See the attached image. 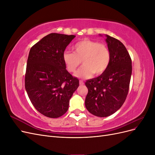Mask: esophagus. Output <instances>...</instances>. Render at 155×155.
Segmentation results:
<instances>
[{
  "label": "esophagus",
  "mask_w": 155,
  "mask_h": 155,
  "mask_svg": "<svg viewBox=\"0 0 155 155\" xmlns=\"http://www.w3.org/2000/svg\"><path fill=\"white\" fill-rule=\"evenodd\" d=\"M79 85H84V82L82 80H79Z\"/></svg>",
  "instance_id": "obj_1"
}]
</instances>
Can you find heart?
I'll list each match as a JSON object with an SVG mask.
<instances>
[{
    "label": "heart",
    "mask_w": 155,
    "mask_h": 155,
    "mask_svg": "<svg viewBox=\"0 0 155 155\" xmlns=\"http://www.w3.org/2000/svg\"><path fill=\"white\" fill-rule=\"evenodd\" d=\"M73 51H65L63 60L65 67L70 72H74L81 64L75 76L79 78H88L94 74L96 76L104 74L109 66L111 55L105 44L89 39H84L75 44Z\"/></svg>",
    "instance_id": "1"
}]
</instances>
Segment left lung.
Returning <instances> with one entry per match:
<instances>
[{"instance_id": "left-lung-1", "label": "left lung", "mask_w": 155, "mask_h": 155, "mask_svg": "<svg viewBox=\"0 0 155 155\" xmlns=\"http://www.w3.org/2000/svg\"><path fill=\"white\" fill-rule=\"evenodd\" d=\"M105 36L111 55L109 66L104 74L85 83V107L98 117L110 116L120 109L127 96L132 74V61L125 46L114 37Z\"/></svg>"}]
</instances>
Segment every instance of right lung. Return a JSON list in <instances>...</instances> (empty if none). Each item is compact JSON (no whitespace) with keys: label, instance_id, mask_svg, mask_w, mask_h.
Here are the masks:
<instances>
[{"label":"right lung","instance_id":"right-lung-1","mask_svg":"<svg viewBox=\"0 0 155 155\" xmlns=\"http://www.w3.org/2000/svg\"><path fill=\"white\" fill-rule=\"evenodd\" d=\"M76 37L52 33L31 48L27 61L25 88L41 114L56 118L66 113L79 80L66 70L63 55Z\"/></svg>","mask_w":155,"mask_h":155}]
</instances>
